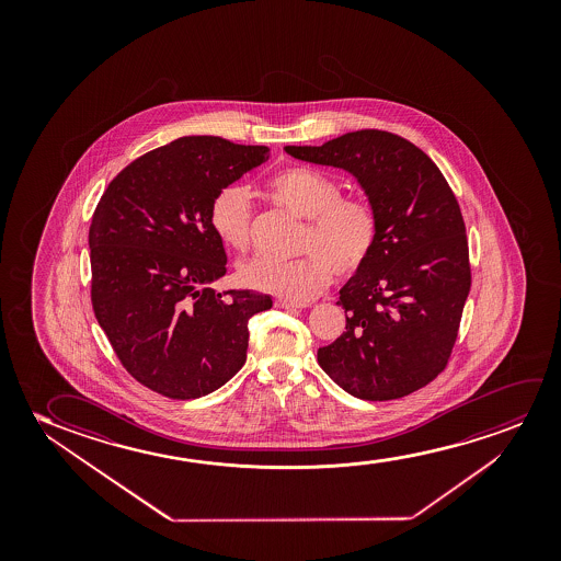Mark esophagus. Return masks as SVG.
Masks as SVG:
<instances>
[{"mask_svg": "<svg viewBox=\"0 0 561 561\" xmlns=\"http://www.w3.org/2000/svg\"><path fill=\"white\" fill-rule=\"evenodd\" d=\"M276 307L285 308V310H297V308H305L307 305H299V302H293V300L277 299Z\"/></svg>", "mask_w": 561, "mask_h": 561, "instance_id": "1", "label": "esophagus"}]
</instances>
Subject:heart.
Here are the masks:
<instances>
[{
	"label": "heart",
	"instance_id": "b5f03b06",
	"mask_svg": "<svg viewBox=\"0 0 561 561\" xmlns=\"http://www.w3.org/2000/svg\"><path fill=\"white\" fill-rule=\"evenodd\" d=\"M268 195L293 215L308 218L299 249L312 253L293 261L253 256L238 270L245 287L307 302L328 287L333 272L346 276L368 261L376 247L377 220L366 201L341 197L333 180L308 169H287L270 178ZM208 220L222 245L245 251L251 238V197L245 187L231 184L216 193Z\"/></svg>",
	"mask_w": 561,
	"mask_h": 561
}]
</instances>
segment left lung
<instances>
[{"label":"left lung","instance_id":"1","mask_svg":"<svg viewBox=\"0 0 561 561\" xmlns=\"http://www.w3.org/2000/svg\"><path fill=\"white\" fill-rule=\"evenodd\" d=\"M284 149L348 172L376 213V247L339 291L345 331L318 348V364L356 399L422 389L450 358L471 285L466 226L450 185L422 149L389 131Z\"/></svg>","mask_w":561,"mask_h":561}]
</instances>
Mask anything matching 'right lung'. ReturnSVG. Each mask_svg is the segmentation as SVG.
<instances>
[{
  "label": "right lung",
  "mask_w": 561,
  "mask_h": 561,
  "mask_svg": "<svg viewBox=\"0 0 561 561\" xmlns=\"http://www.w3.org/2000/svg\"><path fill=\"white\" fill-rule=\"evenodd\" d=\"M268 159L266 146L187 136L130 162L103 193L90 226L93 312L147 389L199 399L243 368L247 325L272 297L210 287L226 274V251L208 208Z\"/></svg>",
  "instance_id": "obj_1"
}]
</instances>
